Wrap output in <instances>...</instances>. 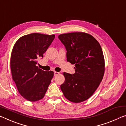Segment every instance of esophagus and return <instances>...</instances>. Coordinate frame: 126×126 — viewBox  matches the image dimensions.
<instances>
[{
  "mask_svg": "<svg viewBox=\"0 0 126 126\" xmlns=\"http://www.w3.org/2000/svg\"><path fill=\"white\" fill-rule=\"evenodd\" d=\"M58 74H59V72H54V76H57Z\"/></svg>",
  "mask_w": 126,
  "mask_h": 126,
  "instance_id": "1",
  "label": "esophagus"
}]
</instances>
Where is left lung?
I'll use <instances>...</instances> for the list:
<instances>
[{"label": "left lung", "instance_id": "obj_1", "mask_svg": "<svg viewBox=\"0 0 126 126\" xmlns=\"http://www.w3.org/2000/svg\"><path fill=\"white\" fill-rule=\"evenodd\" d=\"M59 39L67 50V61L75 64V73H63L61 85L68 100L80 103L92 96L100 83L105 71L102 49L93 36L83 32L64 33Z\"/></svg>", "mask_w": 126, "mask_h": 126}]
</instances>
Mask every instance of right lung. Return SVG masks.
<instances>
[{
	"mask_svg": "<svg viewBox=\"0 0 126 126\" xmlns=\"http://www.w3.org/2000/svg\"><path fill=\"white\" fill-rule=\"evenodd\" d=\"M54 38V35L33 33L20 37L14 45L11 58L12 75L18 91L27 100L43 99L51 82L53 72L44 71L37 64Z\"/></svg>",
	"mask_w": 126,
	"mask_h": 126,
	"instance_id": "obj_1",
	"label": "right lung"
}]
</instances>
